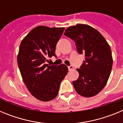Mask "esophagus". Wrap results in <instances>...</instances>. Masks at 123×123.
<instances>
[{
    "label": "esophagus",
    "instance_id": "esophagus-1",
    "mask_svg": "<svg viewBox=\"0 0 123 123\" xmlns=\"http://www.w3.org/2000/svg\"><path fill=\"white\" fill-rule=\"evenodd\" d=\"M68 69H69V71H70V70H73V69H74V67H73V66H68Z\"/></svg>",
    "mask_w": 123,
    "mask_h": 123
}]
</instances>
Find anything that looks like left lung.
Instances as JSON below:
<instances>
[{
	"label": "left lung",
	"instance_id": "left-lung-1",
	"mask_svg": "<svg viewBox=\"0 0 123 123\" xmlns=\"http://www.w3.org/2000/svg\"><path fill=\"white\" fill-rule=\"evenodd\" d=\"M64 35L75 43L79 54L85 55L83 64L77 69L79 77L73 81L75 90L83 97H93L103 90L110 75L113 65L110 47L100 32L87 25L70 26Z\"/></svg>",
	"mask_w": 123,
	"mask_h": 123
}]
</instances>
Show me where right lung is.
I'll list each match as a JSON object with an SVG mask.
<instances>
[{
    "mask_svg": "<svg viewBox=\"0 0 123 123\" xmlns=\"http://www.w3.org/2000/svg\"><path fill=\"white\" fill-rule=\"evenodd\" d=\"M64 29L37 26L20 44L17 62L22 79L32 95L41 101H50L57 97L61 82L68 72L65 64H46L48 57H56L55 46Z\"/></svg>",
    "mask_w": 123,
    "mask_h": 123,
    "instance_id": "1",
    "label": "right lung"
}]
</instances>
